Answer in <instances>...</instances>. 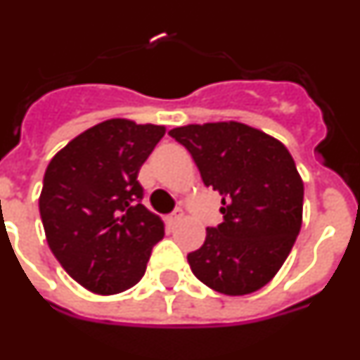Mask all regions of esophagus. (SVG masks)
Masks as SVG:
<instances>
[{
  "label": "esophagus",
  "mask_w": 360,
  "mask_h": 360,
  "mask_svg": "<svg viewBox=\"0 0 360 360\" xmlns=\"http://www.w3.org/2000/svg\"><path fill=\"white\" fill-rule=\"evenodd\" d=\"M182 218H184V211L182 209H176V211H173L169 216H167V224L176 225L178 221H182Z\"/></svg>",
  "instance_id": "1"
}]
</instances>
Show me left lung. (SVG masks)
Wrapping results in <instances>:
<instances>
[{"label":"left lung","mask_w":360,"mask_h":360,"mask_svg":"<svg viewBox=\"0 0 360 360\" xmlns=\"http://www.w3.org/2000/svg\"><path fill=\"white\" fill-rule=\"evenodd\" d=\"M221 195L224 221L187 254L193 274L225 295L252 294L278 274L303 224L304 186L288 149L236 120L171 129Z\"/></svg>","instance_id":"left-lung-1"}]
</instances>
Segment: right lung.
<instances>
[{
	"label": "right lung",
	"instance_id": "1",
	"mask_svg": "<svg viewBox=\"0 0 360 360\" xmlns=\"http://www.w3.org/2000/svg\"><path fill=\"white\" fill-rule=\"evenodd\" d=\"M165 126L110 119L70 141L50 160L39 212L50 250L75 281L111 295L141 281L160 216L141 203L136 176Z\"/></svg>",
	"mask_w": 360,
	"mask_h": 360
}]
</instances>
